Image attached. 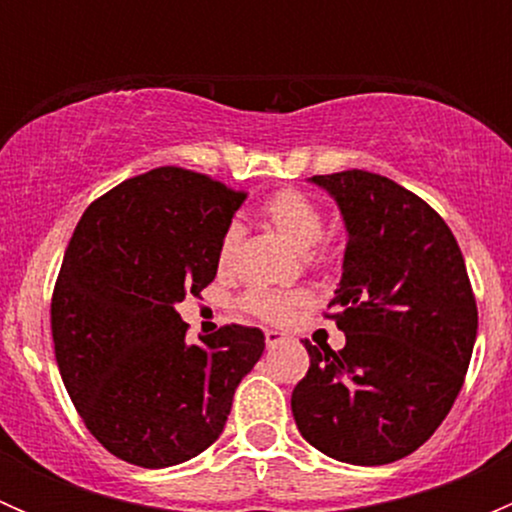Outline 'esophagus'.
<instances>
[{
	"mask_svg": "<svg viewBox=\"0 0 512 512\" xmlns=\"http://www.w3.org/2000/svg\"><path fill=\"white\" fill-rule=\"evenodd\" d=\"M285 342H289V337L287 334H282V332H265V344H267V349H275V347H280V344H285Z\"/></svg>",
	"mask_w": 512,
	"mask_h": 512,
	"instance_id": "obj_1",
	"label": "esophagus"
}]
</instances>
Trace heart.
<instances>
[{
  "instance_id": "obj_1",
  "label": "heart",
  "mask_w": 512,
  "mask_h": 512,
  "mask_svg": "<svg viewBox=\"0 0 512 512\" xmlns=\"http://www.w3.org/2000/svg\"><path fill=\"white\" fill-rule=\"evenodd\" d=\"M262 218L275 227L277 235H282L297 252H309L324 232V215L317 200L309 198L307 193L297 188L277 190L275 195L265 200L262 205ZM242 245V227L230 225L220 237L218 247V265L220 270H227L235 262L237 252ZM307 304V294H277V292H252L245 297V307L252 314L272 324H285L299 309Z\"/></svg>"
}]
</instances>
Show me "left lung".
I'll list each match as a JSON object with an SVG mask.
<instances>
[{
	"mask_svg": "<svg viewBox=\"0 0 512 512\" xmlns=\"http://www.w3.org/2000/svg\"><path fill=\"white\" fill-rule=\"evenodd\" d=\"M347 227L329 317L347 344L304 342L309 371L292 391L304 441L352 466L414 453L451 411L478 332L466 262L441 215L384 175H314Z\"/></svg>",
	"mask_w": 512,
	"mask_h": 512,
	"instance_id": "8db88e82",
	"label": "left lung"
}]
</instances>
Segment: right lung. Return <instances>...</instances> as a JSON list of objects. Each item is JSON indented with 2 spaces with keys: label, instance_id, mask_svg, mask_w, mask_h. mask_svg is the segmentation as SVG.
Instances as JSON below:
<instances>
[{
  "label": "right lung",
  "instance_id": "add662e5",
  "mask_svg": "<svg viewBox=\"0 0 512 512\" xmlns=\"http://www.w3.org/2000/svg\"><path fill=\"white\" fill-rule=\"evenodd\" d=\"M242 203L208 175L156 168L101 195L71 235L51 299L56 364L86 428L121 461L168 468L213 446L265 352V334L240 324L188 344L175 312L215 280Z\"/></svg>",
  "mask_w": 512,
  "mask_h": 512
}]
</instances>
